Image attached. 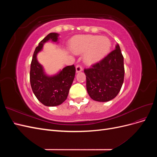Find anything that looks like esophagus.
Here are the masks:
<instances>
[{
	"instance_id": "1",
	"label": "esophagus",
	"mask_w": 157,
	"mask_h": 157,
	"mask_svg": "<svg viewBox=\"0 0 157 157\" xmlns=\"http://www.w3.org/2000/svg\"><path fill=\"white\" fill-rule=\"evenodd\" d=\"M82 71V67L81 65H77V66H76V71H77V73H79Z\"/></svg>"
}]
</instances>
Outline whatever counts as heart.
Wrapping results in <instances>:
<instances>
[{"instance_id":"obj_1","label":"heart","mask_w":157,"mask_h":157,"mask_svg":"<svg viewBox=\"0 0 157 157\" xmlns=\"http://www.w3.org/2000/svg\"><path fill=\"white\" fill-rule=\"evenodd\" d=\"M71 47L77 54L84 52V61L91 65L100 60L108 53L111 48V42L105 36L81 35L72 40Z\"/></svg>"}]
</instances>
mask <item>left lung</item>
I'll use <instances>...</instances> for the list:
<instances>
[{
    "label": "left lung",
    "instance_id": "obj_1",
    "mask_svg": "<svg viewBox=\"0 0 157 157\" xmlns=\"http://www.w3.org/2000/svg\"><path fill=\"white\" fill-rule=\"evenodd\" d=\"M86 89L90 97L105 102L119 93L124 78V57L118 44L115 49L91 67L84 69Z\"/></svg>",
    "mask_w": 157,
    "mask_h": 157
}]
</instances>
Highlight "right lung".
<instances>
[{
	"label": "right lung",
	"mask_w": 157,
	"mask_h": 157,
	"mask_svg": "<svg viewBox=\"0 0 157 157\" xmlns=\"http://www.w3.org/2000/svg\"><path fill=\"white\" fill-rule=\"evenodd\" d=\"M58 35V33H51L39 42L31 63L30 82L33 92L38 100L48 107L59 105L65 101L76 71L74 65H69L58 74L49 77L44 73L42 66L38 62L36 55L42 49L43 44L49 40L57 42Z\"/></svg>",
	"instance_id": "add662e5"
}]
</instances>
